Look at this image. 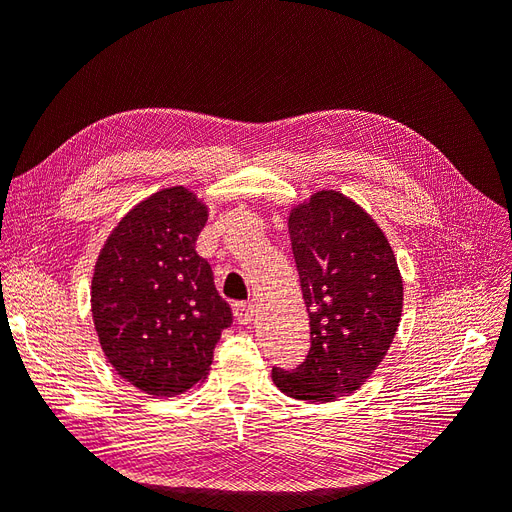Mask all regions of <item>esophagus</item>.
<instances>
[{"label":"esophagus","instance_id":"1","mask_svg":"<svg viewBox=\"0 0 512 512\" xmlns=\"http://www.w3.org/2000/svg\"><path fill=\"white\" fill-rule=\"evenodd\" d=\"M235 318L241 322V324H252L254 320V305L252 303H235Z\"/></svg>","mask_w":512,"mask_h":512}]
</instances>
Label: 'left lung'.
Wrapping results in <instances>:
<instances>
[{
	"mask_svg": "<svg viewBox=\"0 0 512 512\" xmlns=\"http://www.w3.org/2000/svg\"><path fill=\"white\" fill-rule=\"evenodd\" d=\"M288 232L312 348L297 369L271 378L292 399L327 404L359 391L389 352L404 282L382 228L342 192L318 190L290 207Z\"/></svg>",
	"mask_w": 512,
	"mask_h": 512,
	"instance_id": "obj_1",
	"label": "left lung"
}]
</instances>
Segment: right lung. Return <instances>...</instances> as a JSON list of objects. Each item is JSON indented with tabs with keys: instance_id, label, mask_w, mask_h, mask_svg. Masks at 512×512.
Wrapping results in <instances>:
<instances>
[{
	"instance_id": "obj_1",
	"label": "right lung",
	"mask_w": 512,
	"mask_h": 512,
	"mask_svg": "<svg viewBox=\"0 0 512 512\" xmlns=\"http://www.w3.org/2000/svg\"><path fill=\"white\" fill-rule=\"evenodd\" d=\"M203 198L170 185L134 205L106 237L91 277V318L106 361L134 389L175 397L209 376L232 312L194 250Z\"/></svg>"
}]
</instances>
